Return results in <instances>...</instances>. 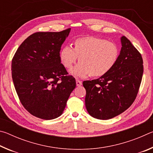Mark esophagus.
Instances as JSON below:
<instances>
[{
  "mask_svg": "<svg viewBox=\"0 0 153 153\" xmlns=\"http://www.w3.org/2000/svg\"><path fill=\"white\" fill-rule=\"evenodd\" d=\"M82 85V81H79L78 79H76V86H80Z\"/></svg>",
  "mask_w": 153,
  "mask_h": 153,
  "instance_id": "obj_1",
  "label": "esophagus"
}]
</instances>
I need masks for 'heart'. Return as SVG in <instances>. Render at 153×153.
<instances>
[{"label":"heart","mask_w":153,"mask_h":153,"mask_svg":"<svg viewBox=\"0 0 153 153\" xmlns=\"http://www.w3.org/2000/svg\"><path fill=\"white\" fill-rule=\"evenodd\" d=\"M118 56L116 45L92 36L77 38L74 42V48L65 45L59 55L62 64L67 69H70L79 57V63L69 71L78 78H85L91 75L97 77L105 76L113 69Z\"/></svg>","instance_id":"b5f03b06"}]
</instances>
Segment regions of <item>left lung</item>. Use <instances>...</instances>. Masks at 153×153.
<instances>
[{"label":"left lung","mask_w":153,"mask_h":153,"mask_svg":"<svg viewBox=\"0 0 153 153\" xmlns=\"http://www.w3.org/2000/svg\"><path fill=\"white\" fill-rule=\"evenodd\" d=\"M121 48L113 69L105 76L83 82L88 112L98 120H107L124 112L134 102L143 74L140 53L128 38L121 37Z\"/></svg>","instance_id":"obj_1"}]
</instances>
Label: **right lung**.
<instances>
[{
  "label": "right lung",
  "mask_w": 153,
  "mask_h": 153,
  "mask_svg": "<svg viewBox=\"0 0 153 153\" xmlns=\"http://www.w3.org/2000/svg\"><path fill=\"white\" fill-rule=\"evenodd\" d=\"M71 28L59 32H36L15 53L12 78L22 104L32 115L50 120L59 117L76 86L61 63L60 51Z\"/></svg>",
  "instance_id": "obj_1"
}]
</instances>
